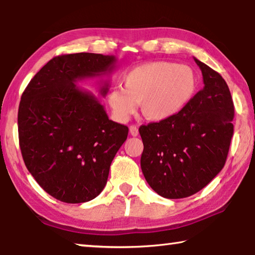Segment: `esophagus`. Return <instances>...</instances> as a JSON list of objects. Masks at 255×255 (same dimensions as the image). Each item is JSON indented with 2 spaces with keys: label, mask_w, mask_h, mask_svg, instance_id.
I'll use <instances>...</instances> for the list:
<instances>
[{
  "label": "esophagus",
  "mask_w": 255,
  "mask_h": 255,
  "mask_svg": "<svg viewBox=\"0 0 255 255\" xmlns=\"http://www.w3.org/2000/svg\"><path fill=\"white\" fill-rule=\"evenodd\" d=\"M129 131H130V135L136 137L138 135V127L135 126V125H132V126L129 127Z\"/></svg>",
  "instance_id": "esophagus-1"
}]
</instances>
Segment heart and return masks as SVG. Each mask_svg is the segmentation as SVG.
I'll return each mask as SVG.
<instances>
[{
  "instance_id": "1",
  "label": "heart",
  "mask_w": 255,
  "mask_h": 255,
  "mask_svg": "<svg viewBox=\"0 0 255 255\" xmlns=\"http://www.w3.org/2000/svg\"><path fill=\"white\" fill-rule=\"evenodd\" d=\"M197 88V75L191 67L157 60L129 71L124 77V89H112L108 99L119 119H128L140 103L145 118L162 122L182 111L195 98Z\"/></svg>"
}]
</instances>
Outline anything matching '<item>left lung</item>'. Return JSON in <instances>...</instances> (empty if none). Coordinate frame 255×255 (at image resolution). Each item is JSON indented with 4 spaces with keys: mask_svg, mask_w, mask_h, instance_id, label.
Masks as SVG:
<instances>
[{
    "mask_svg": "<svg viewBox=\"0 0 255 255\" xmlns=\"http://www.w3.org/2000/svg\"><path fill=\"white\" fill-rule=\"evenodd\" d=\"M204 89L170 119L140 126V166L155 192L167 199L200 191L225 165L234 132V103L222 75L195 58Z\"/></svg>",
    "mask_w": 255,
    "mask_h": 255,
    "instance_id": "left-lung-1",
    "label": "left lung"
}]
</instances>
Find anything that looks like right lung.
Instances as JSON below:
<instances>
[{
    "mask_svg": "<svg viewBox=\"0 0 255 255\" xmlns=\"http://www.w3.org/2000/svg\"><path fill=\"white\" fill-rule=\"evenodd\" d=\"M115 56L77 53L50 59L21 97L18 130L21 154L38 184L57 200L81 204L100 195L112 159L128 127L108 118L80 80L111 73ZM109 84L101 94L106 96Z\"/></svg>",
    "mask_w": 255,
    "mask_h": 255,
    "instance_id": "right-lung-1",
    "label": "right lung"
}]
</instances>
